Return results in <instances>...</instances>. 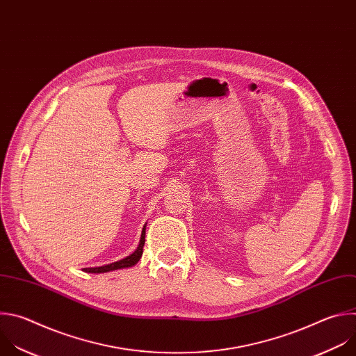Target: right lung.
<instances>
[{
	"label": "right lung",
	"mask_w": 356,
	"mask_h": 356,
	"mask_svg": "<svg viewBox=\"0 0 356 356\" xmlns=\"http://www.w3.org/2000/svg\"><path fill=\"white\" fill-rule=\"evenodd\" d=\"M145 237H146V226L143 227V230H141V237H140L138 247L136 248V251L133 254H130L129 257H126L120 261H116V262H112V264H108V265H102V266H95V268H84L83 270L88 272V273H104V272L130 268V266L136 265L138 262V259L141 258V254H143V247H145V241H146Z\"/></svg>",
	"instance_id": "obj_1"
}]
</instances>
